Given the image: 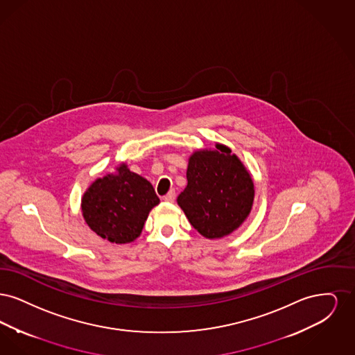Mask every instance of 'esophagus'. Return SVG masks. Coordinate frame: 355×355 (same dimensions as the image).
I'll list each match as a JSON object with an SVG mask.
<instances>
[{
    "mask_svg": "<svg viewBox=\"0 0 355 355\" xmlns=\"http://www.w3.org/2000/svg\"><path fill=\"white\" fill-rule=\"evenodd\" d=\"M165 202H174V200H175V191L174 190H170L169 193L162 198Z\"/></svg>",
    "mask_w": 355,
    "mask_h": 355,
    "instance_id": "1",
    "label": "esophagus"
}]
</instances>
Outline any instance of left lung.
<instances>
[{
    "mask_svg": "<svg viewBox=\"0 0 355 355\" xmlns=\"http://www.w3.org/2000/svg\"><path fill=\"white\" fill-rule=\"evenodd\" d=\"M187 185L177 203L205 238L232 234L248 220L254 203L253 178L226 145L200 149L189 157Z\"/></svg>",
    "mask_w": 355,
    "mask_h": 355,
    "instance_id": "8db88e82",
    "label": "left lung"
}]
</instances>
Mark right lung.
<instances>
[{"instance_id":"right-lung-1","label":"right lung","mask_w":355,"mask_h":355,"mask_svg":"<svg viewBox=\"0 0 355 355\" xmlns=\"http://www.w3.org/2000/svg\"><path fill=\"white\" fill-rule=\"evenodd\" d=\"M158 203L152 184L122 162L86 189L81 211L97 236L123 245L141 236L150 210Z\"/></svg>"}]
</instances>
